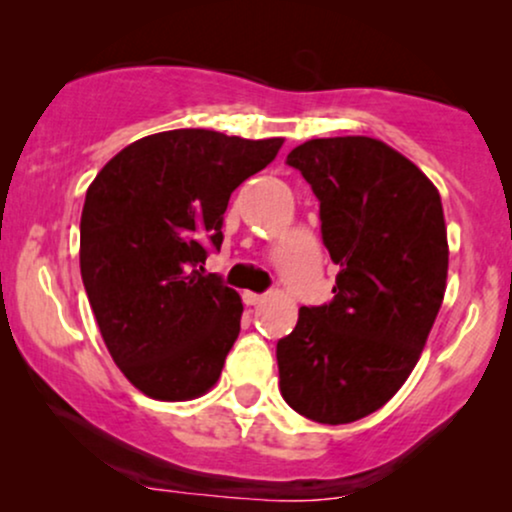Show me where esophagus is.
<instances>
[{
    "mask_svg": "<svg viewBox=\"0 0 512 512\" xmlns=\"http://www.w3.org/2000/svg\"><path fill=\"white\" fill-rule=\"evenodd\" d=\"M243 301L248 303V305H260V303L264 301V296H262V293H252V291H245V293H243Z\"/></svg>",
    "mask_w": 512,
    "mask_h": 512,
    "instance_id": "1",
    "label": "esophagus"
}]
</instances>
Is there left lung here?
I'll return each instance as SVG.
<instances>
[{
    "label": "left lung",
    "instance_id": "1",
    "mask_svg": "<svg viewBox=\"0 0 512 512\" xmlns=\"http://www.w3.org/2000/svg\"><path fill=\"white\" fill-rule=\"evenodd\" d=\"M286 163L313 187L339 272L332 301L303 305L276 344L279 390L305 419L351 424L404 385L436 322L448 279L443 204L378 139H310Z\"/></svg>",
    "mask_w": 512,
    "mask_h": 512
}]
</instances>
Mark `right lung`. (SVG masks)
Returning a JSON list of instances; mask_svg holds the SVG:
<instances>
[{
  "mask_svg": "<svg viewBox=\"0 0 512 512\" xmlns=\"http://www.w3.org/2000/svg\"><path fill=\"white\" fill-rule=\"evenodd\" d=\"M281 144L170 129L125 146L88 187L81 279L110 356L144 395L182 402L219 380L243 303L202 264L221 250L231 192Z\"/></svg>",
  "mask_w": 512,
  "mask_h": 512,
  "instance_id": "obj_1",
  "label": "right lung"
}]
</instances>
